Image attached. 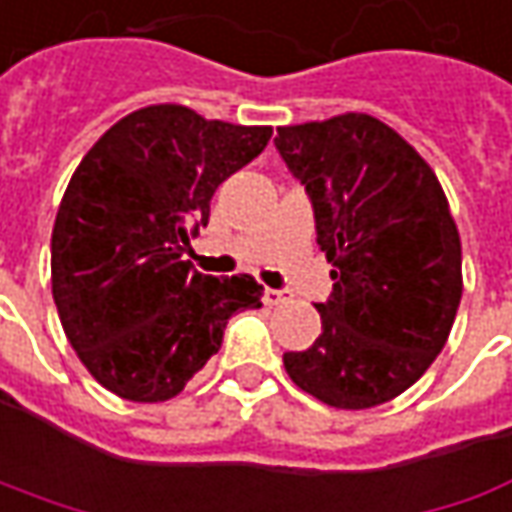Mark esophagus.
<instances>
[{"label": "esophagus", "instance_id": "obj_1", "mask_svg": "<svg viewBox=\"0 0 512 512\" xmlns=\"http://www.w3.org/2000/svg\"><path fill=\"white\" fill-rule=\"evenodd\" d=\"M289 300V292L286 289H263V303L266 306H280Z\"/></svg>", "mask_w": 512, "mask_h": 512}]
</instances>
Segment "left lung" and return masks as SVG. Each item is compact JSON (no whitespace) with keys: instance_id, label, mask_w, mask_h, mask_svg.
Here are the masks:
<instances>
[{"instance_id":"8db88e82","label":"left lung","mask_w":512,"mask_h":512,"mask_svg":"<svg viewBox=\"0 0 512 512\" xmlns=\"http://www.w3.org/2000/svg\"><path fill=\"white\" fill-rule=\"evenodd\" d=\"M275 148L306 186L332 295L321 335L283 367L338 410L410 389L447 344L461 303V240L433 168L369 114L278 128Z\"/></svg>"}]
</instances>
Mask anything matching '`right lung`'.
<instances>
[{"mask_svg": "<svg viewBox=\"0 0 512 512\" xmlns=\"http://www.w3.org/2000/svg\"><path fill=\"white\" fill-rule=\"evenodd\" d=\"M269 137V125L148 105L82 157L56 212L51 286L79 361L114 395L174 398L220 349L229 318L263 306L252 275L212 278L183 255L217 186Z\"/></svg>", "mask_w": 512, "mask_h": 512, "instance_id": "add662e5", "label": "right lung"}]
</instances>
